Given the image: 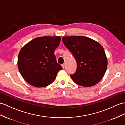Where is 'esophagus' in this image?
<instances>
[{
  "instance_id": "obj_1",
  "label": "esophagus",
  "mask_w": 125,
  "mask_h": 125,
  "mask_svg": "<svg viewBox=\"0 0 125 125\" xmlns=\"http://www.w3.org/2000/svg\"><path fill=\"white\" fill-rule=\"evenodd\" d=\"M62 68L64 69V68H65V63H63V64H62Z\"/></svg>"
}]
</instances>
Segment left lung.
<instances>
[{
  "label": "left lung",
  "instance_id": "obj_1",
  "mask_svg": "<svg viewBox=\"0 0 125 125\" xmlns=\"http://www.w3.org/2000/svg\"><path fill=\"white\" fill-rule=\"evenodd\" d=\"M62 40L77 62L76 71L71 75L73 81L84 87L98 83L104 75L108 65L102 45L83 36H63Z\"/></svg>",
  "mask_w": 125,
  "mask_h": 125
}]
</instances>
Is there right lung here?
I'll use <instances>...</instances> for the list:
<instances>
[{
	"label": "right lung",
	"mask_w": 125,
	"mask_h": 125,
	"mask_svg": "<svg viewBox=\"0 0 125 125\" xmlns=\"http://www.w3.org/2000/svg\"><path fill=\"white\" fill-rule=\"evenodd\" d=\"M60 36H42L32 40L21 49L17 65L23 78L36 87L48 86L62 69L54 54Z\"/></svg>",
	"instance_id": "1"
}]
</instances>
